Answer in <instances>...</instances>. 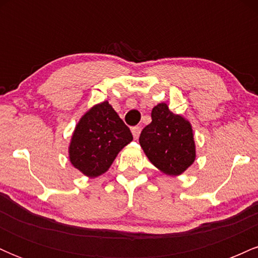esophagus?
I'll return each instance as SVG.
<instances>
[{
	"instance_id": "34e87169",
	"label": "esophagus",
	"mask_w": 258,
	"mask_h": 258,
	"mask_svg": "<svg viewBox=\"0 0 258 258\" xmlns=\"http://www.w3.org/2000/svg\"><path fill=\"white\" fill-rule=\"evenodd\" d=\"M132 135H133V137H135L136 139H138V137H139V135H141V131H142V128L139 126H135V127H132Z\"/></svg>"
}]
</instances>
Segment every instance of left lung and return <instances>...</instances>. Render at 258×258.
<instances>
[{
	"mask_svg": "<svg viewBox=\"0 0 258 258\" xmlns=\"http://www.w3.org/2000/svg\"><path fill=\"white\" fill-rule=\"evenodd\" d=\"M139 144L154 166L170 176L183 173L195 160L190 122L173 114L166 103L153 108L152 122L142 131Z\"/></svg>",
	"mask_w": 258,
	"mask_h": 258,
	"instance_id": "8db88e82",
	"label": "left lung"
}]
</instances>
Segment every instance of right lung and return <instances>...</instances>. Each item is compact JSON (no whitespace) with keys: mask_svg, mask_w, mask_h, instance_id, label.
Returning <instances> with one entry per match:
<instances>
[{"mask_svg":"<svg viewBox=\"0 0 258 258\" xmlns=\"http://www.w3.org/2000/svg\"><path fill=\"white\" fill-rule=\"evenodd\" d=\"M132 133L109 102L88 110L79 121L69 146L73 166L94 178L108 171L123 147L132 142Z\"/></svg>","mask_w":258,"mask_h":258,"instance_id":"1","label":"right lung"}]
</instances>
